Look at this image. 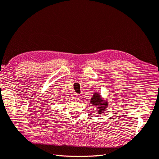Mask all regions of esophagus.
Wrapping results in <instances>:
<instances>
[{"label": "esophagus", "instance_id": "1", "mask_svg": "<svg viewBox=\"0 0 159 159\" xmlns=\"http://www.w3.org/2000/svg\"><path fill=\"white\" fill-rule=\"evenodd\" d=\"M74 95H75V99H77V100H80V99H81V95H80V94L75 93Z\"/></svg>", "mask_w": 159, "mask_h": 159}]
</instances>
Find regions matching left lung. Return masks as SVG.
<instances>
[{
  "mask_svg": "<svg viewBox=\"0 0 159 159\" xmlns=\"http://www.w3.org/2000/svg\"><path fill=\"white\" fill-rule=\"evenodd\" d=\"M90 103L94 105V106H97L98 108V112L99 113H102L107 107V102H105L104 100L102 99L99 93H95L93 95L92 98L91 99Z\"/></svg>",
  "mask_w": 159,
  "mask_h": 159,
  "instance_id": "1",
  "label": "left lung"
}]
</instances>
